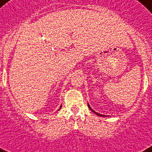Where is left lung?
Instances as JSON below:
<instances>
[{"label":"left lung","mask_w":152,"mask_h":152,"mask_svg":"<svg viewBox=\"0 0 152 152\" xmlns=\"http://www.w3.org/2000/svg\"><path fill=\"white\" fill-rule=\"evenodd\" d=\"M88 107H89V109H90L92 111L93 113H95V114H97V115H98V116H101V117H105V115H102V114H100V113H97V112H95V110H92V109L91 108V106H89V105H88Z\"/></svg>","instance_id":"1"}]
</instances>
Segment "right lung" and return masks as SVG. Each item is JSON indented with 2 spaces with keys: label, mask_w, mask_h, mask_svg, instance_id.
I'll use <instances>...</instances> for the list:
<instances>
[{
  "label": "right lung",
  "mask_w": 152,
  "mask_h": 152,
  "mask_svg": "<svg viewBox=\"0 0 152 152\" xmlns=\"http://www.w3.org/2000/svg\"><path fill=\"white\" fill-rule=\"evenodd\" d=\"M61 107H60V109H59V110H61Z\"/></svg>",
  "instance_id": "right-lung-1"
}]
</instances>
